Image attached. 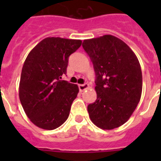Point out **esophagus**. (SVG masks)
<instances>
[{"instance_id":"1","label":"esophagus","mask_w":161,"mask_h":161,"mask_svg":"<svg viewBox=\"0 0 161 161\" xmlns=\"http://www.w3.org/2000/svg\"><path fill=\"white\" fill-rule=\"evenodd\" d=\"M89 85H88V83H84V84H78V88H79V90L80 92H83L85 89L88 88Z\"/></svg>"}]
</instances>
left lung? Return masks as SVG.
<instances>
[{"label": "left lung", "instance_id": "left-lung-1", "mask_svg": "<svg viewBox=\"0 0 161 161\" xmlns=\"http://www.w3.org/2000/svg\"><path fill=\"white\" fill-rule=\"evenodd\" d=\"M95 72L97 99L88 106L92 122L102 130L124 125L137 107L142 93V72L135 53L112 35L83 42Z\"/></svg>", "mask_w": 161, "mask_h": 161}]
</instances>
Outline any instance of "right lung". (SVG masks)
Listing matches in <instances>:
<instances>
[{
  "instance_id": "1",
  "label": "right lung",
  "mask_w": 161,
  "mask_h": 161,
  "mask_svg": "<svg viewBox=\"0 0 161 161\" xmlns=\"http://www.w3.org/2000/svg\"><path fill=\"white\" fill-rule=\"evenodd\" d=\"M82 41L47 37L26 57L21 70L19 98L31 122L52 130L68 119L78 87L65 80L68 58L80 47Z\"/></svg>"
}]
</instances>
